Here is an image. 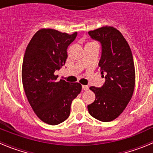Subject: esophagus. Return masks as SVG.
<instances>
[{
	"label": "esophagus",
	"mask_w": 153,
	"mask_h": 153,
	"mask_svg": "<svg viewBox=\"0 0 153 153\" xmlns=\"http://www.w3.org/2000/svg\"><path fill=\"white\" fill-rule=\"evenodd\" d=\"M82 89H83V90H89V86H86V85H83V86H82Z\"/></svg>",
	"instance_id": "esophagus-1"
}]
</instances>
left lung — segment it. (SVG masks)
Returning a JSON list of instances; mask_svg holds the SVG:
<instances>
[{"label":"left lung","instance_id":"obj_1","mask_svg":"<svg viewBox=\"0 0 153 153\" xmlns=\"http://www.w3.org/2000/svg\"><path fill=\"white\" fill-rule=\"evenodd\" d=\"M88 33L102 46L99 67L106 80L101 87H90L96 99L87 108L93 117L109 122L123 112L134 92L136 72L132 51L122 33L113 27H102Z\"/></svg>","mask_w":153,"mask_h":153}]
</instances>
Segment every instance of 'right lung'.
I'll use <instances>...</instances> for the list:
<instances>
[{
  "label": "right lung",
  "instance_id": "obj_1",
  "mask_svg": "<svg viewBox=\"0 0 153 153\" xmlns=\"http://www.w3.org/2000/svg\"><path fill=\"white\" fill-rule=\"evenodd\" d=\"M77 35L43 28L26 48L22 65V83L30 105L40 120L57 125L70 116V106L79 94V83L56 81L54 75L66 63L67 50Z\"/></svg>",
  "mask_w": 153,
  "mask_h": 153
}]
</instances>
